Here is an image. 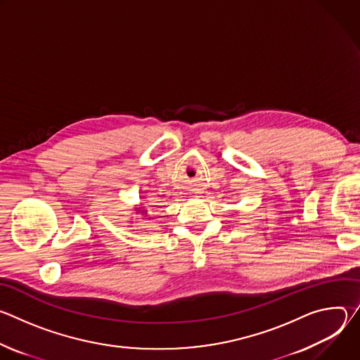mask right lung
I'll return each mask as SVG.
<instances>
[{
	"label": "right lung",
	"mask_w": 360,
	"mask_h": 360,
	"mask_svg": "<svg viewBox=\"0 0 360 360\" xmlns=\"http://www.w3.org/2000/svg\"><path fill=\"white\" fill-rule=\"evenodd\" d=\"M135 211H136V212H141V214H142V215H143V214H145V215H146V212H148V211H146V210H142V208H135Z\"/></svg>",
	"instance_id": "1"
}]
</instances>
